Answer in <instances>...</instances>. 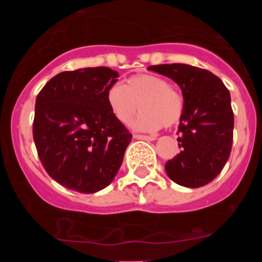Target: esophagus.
<instances>
[{
  "mask_svg": "<svg viewBox=\"0 0 262 262\" xmlns=\"http://www.w3.org/2000/svg\"><path fill=\"white\" fill-rule=\"evenodd\" d=\"M136 139H142V141H155L156 137L153 136H142V134H134Z\"/></svg>",
  "mask_w": 262,
  "mask_h": 262,
  "instance_id": "1",
  "label": "esophagus"
}]
</instances>
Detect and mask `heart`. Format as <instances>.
Wrapping results in <instances>:
<instances>
[{
  "label": "heart",
  "mask_w": 262,
  "mask_h": 262,
  "mask_svg": "<svg viewBox=\"0 0 262 262\" xmlns=\"http://www.w3.org/2000/svg\"><path fill=\"white\" fill-rule=\"evenodd\" d=\"M106 102L118 121L128 124L141 109L133 121L138 130L153 132L161 126H172L180 121L184 113V97L166 78L149 73L129 77L125 86L114 83L107 89Z\"/></svg>",
  "instance_id": "heart-1"
}]
</instances>
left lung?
<instances>
[{
    "mask_svg": "<svg viewBox=\"0 0 262 262\" xmlns=\"http://www.w3.org/2000/svg\"><path fill=\"white\" fill-rule=\"evenodd\" d=\"M148 70L172 78L184 96L178 130L180 153L166 162L168 178L186 187L209 184L223 170L232 149L234 118L228 89L212 72L189 64Z\"/></svg>",
    "mask_w": 262,
    "mask_h": 262,
    "instance_id": "1",
    "label": "left lung"
}]
</instances>
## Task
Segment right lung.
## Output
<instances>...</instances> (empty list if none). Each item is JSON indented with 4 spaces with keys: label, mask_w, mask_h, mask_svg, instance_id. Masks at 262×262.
Here are the masks:
<instances>
[{
    "label": "right lung",
    "mask_w": 262,
    "mask_h": 262,
    "mask_svg": "<svg viewBox=\"0 0 262 262\" xmlns=\"http://www.w3.org/2000/svg\"><path fill=\"white\" fill-rule=\"evenodd\" d=\"M118 78L107 67L58 73L35 101L33 137L48 175L70 190L94 194L114 180L132 142L114 118L106 91Z\"/></svg>",
    "instance_id": "add662e5"
}]
</instances>
